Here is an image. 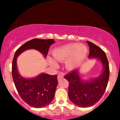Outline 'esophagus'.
Returning a JSON list of instances; mask_svg holds the SVG:
<instances>
[{
	"label": "esophagus",
	"instance_id": "esophagus-1",
	"mask_svg": "<svg viewBox=\"0 0 120 120\" xmlns=\"http://www.w3.org/2000/svg\"><path fill=\"white\" fill-rule=\"evenodd\" d=\"M63 78V73H60L57 76V79H58V81H60L61 79Z\"/></svg>",
	"mask_w": 120,
	"mask_h": 120
}]
</instances>
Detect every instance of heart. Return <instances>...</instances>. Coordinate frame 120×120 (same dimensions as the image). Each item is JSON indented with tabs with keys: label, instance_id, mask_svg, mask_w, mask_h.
<instances>
[{
	"label": "heart",
	"instance_id": "1",
	"mask_svg": "<svg viewBox=\"0 0 120 120\" xmlns=\"http://www.w3.org/2000/svg\"><path fill=\"white\" fill-rule=\"evenodd\" d=\"M88 49L86 46L79 43L69 44L55 49L52 55L56 60L58 61L66 62L67 67L73 69L86 57ZM52 65L55 66L56 63L51 60Z\"/></svg>",
	"mask_w": 120,
	"mask_h": 120
}]
</instances>
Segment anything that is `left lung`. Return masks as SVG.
<instances>
[{
  "instance_id": "8db88e82",
  "label": "left lung",
  "mask_w": 120,
  "mask_h": 120,
  "mask_svg": "<svg viewBox=\"0 0 120 120\" xmlns=\"http://www.w3.org/2000/svg\"><path fill=\"white\" fill-rule=\"evenodd\" d=\"M87 43L90 47L89 57L100 59L104 67L102 73L90 81H82L76 70L64 76L69 82L68 96L71 101L83 108L94 105L101 99L105 91L109 77V67L105 52L93 43L89 41Z\"/></svg>"
}]
</instances>
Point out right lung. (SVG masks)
I'll use <instances>...</instances> for the list:
<instances>
[{
  "mask_svg": "<svg viewBox=\"0 0 120 120\" xmlns=\"http://www.w3.org/2000/svg\"><path fill=\"white\" fill-rule=\"evenodd\" d=\"M54 42L52 39L38 38L27 41L16 50L12 61V78L18 93L25 102L34 108H43L51 102L58 83L57 75L42 73L31 79L22 77L17 69V57L25 50L32 49L46 57L49 47Z\"/></svg>",
  "mask_w": 120,
  "mask_h": 120,
  "instance_id": "1",
  "label": "right lung"
}]
</instances>
